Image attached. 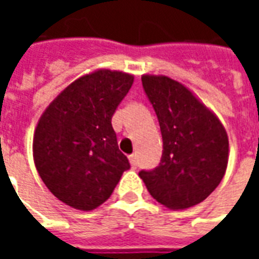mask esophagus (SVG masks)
<instances>
[{
  "label": "esophagus",
  "mask_w": 259,
  "mask_h": 259,
  "mask_svg": "<svg viewBox=\"0 0 259 259\" xmlns=\"http://www.w3.org/2000/svg\"><path fill=\"white\" fill-rule=\"evenodd\" d=\"M129 161L133 168H137V165H139V159H137V155H136V154H132V155H130Z\"/></svg>",
  "instance_id": "1"
}]
</instances>
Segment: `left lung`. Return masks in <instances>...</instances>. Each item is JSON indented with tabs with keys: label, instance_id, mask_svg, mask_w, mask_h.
<instances>
[{
	"label": "left lung",
	"instance_id": "1",
	"mask_svg": "<svg viewBox=\"0 0 259 259\" xmlns=\"http://www.w3.org/2000/svg\"><path fill=\"white\" fill-rule=\"evenodd\" d=\"M143 89L157 113L162 157L140 170L150 194L162 205L185 209L204 201L226 172L229 140L219 119L179 81L143 76Z\"/></svg>",
	"mask_w": 259,
	"mask_h": 259
}]
</instances>
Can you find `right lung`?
Wrapping results in <instances>:
<instances>
[{
  "instance_id": "obj_1",
  "label": "right lung",
  "mask_w": 259,
  "mask_h": 259,
  "mask_svg": "<svg viewBox=\"0 0 259 259\" xmlns=\"http://www.w3.org/2000/svg\"><path fill=\"white\" fill-rule=\"evenodd\" d=\"M132 84L133 76L122 72L85 74L68 85L38 120L34 163L48 190L66 205L94 209L130 169L111 120Z\"/></svg>"
}]
</instances>
